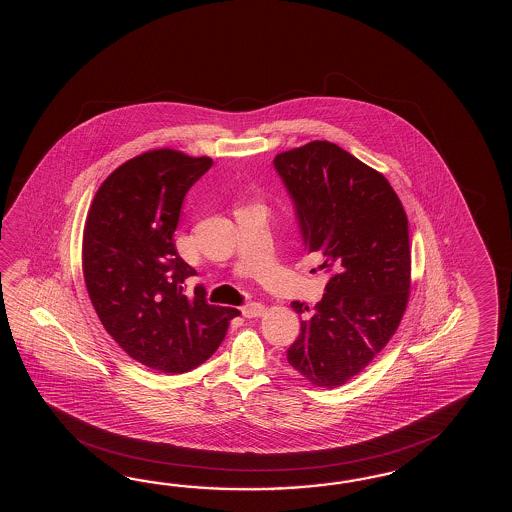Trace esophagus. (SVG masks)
Returning <instances> with one entry per match:
<instances>
[{"instance_id":"1","label":"esophagus","mask_w":512,"mask_h":512,"mask_svg":"<svg viewBox=\"0 0 512 512\" xmlns=\"http://www.w3.org/2000/svg\"><path fill=\"white\" fill-rule=\"evenodd\" d=\"M263 313H265V305L247 304L241 307V315L245 318H256V316H261Z\"/></svg>"}]
</instances>
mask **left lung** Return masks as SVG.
Returning <instances> with one entry per match:
<instances>
[{
	"label": "left lung",
	"mask_w": 512,
	"mask_h": 512,
	"mask_svg": "<svg viewBox=\"0 0 512 512\" xmlns=\"http://www.w3.org/2000/svg\"><path fill=\"white\" fill-rule=\"evenodd\" d=\"M274 168L293 197L305 247L331 278L302 316L287 360L304 379L333 390L359 375L403 320L412 251L403 203L388 179L335 142L278 153Z\"/></svg>",
	"instance_id": "1"
}]
</instances>
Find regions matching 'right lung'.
<instances>
[{"label": "right lung", "mask_w": 512, "mask_h": 512, "mask_svg": "<svg viewBox=\"0 0 512 512\" xmlns=\"http://www.w3.org/2000/svg\"><path fill=\"white\" fill-rule=\"evenodd\" d=\"M212 166L172 148L141 153L106 177L87 212L82 271L102 326L131 359L185 373L210 359L240 315L186 296L196 271L175 251L174 232L190 186Z\"/></svg>", "instance_id": "add662e5"}]
</instances>
